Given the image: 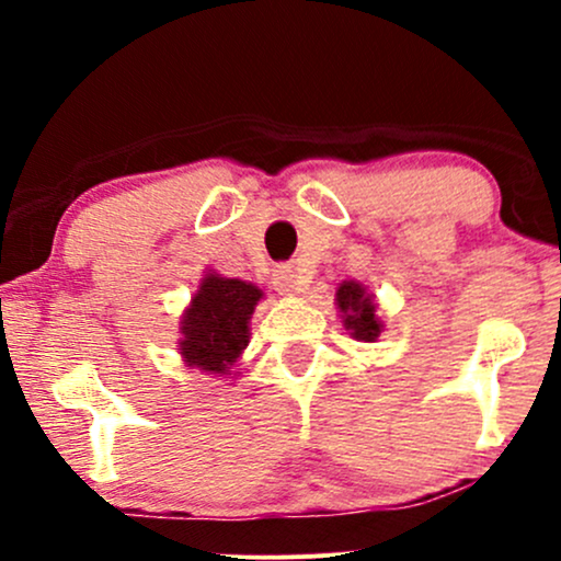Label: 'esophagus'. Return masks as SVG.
<instances>
[{"mask_svg":"<svg viewBox=\"0 0 561 561\" xmlns=\"http://www.w3.org/2000/svg\"><path fill=\"white\" fill-rule=\"evenodd\" d=\"M272 276H274V289H276V293H282V295L302 293V287H306V279H302V274L293 266V263L276 266Z\"/></svg>","mask_w":561,"mask_h":561,"instance_id":"obj_1","label":"esophagus"}]
</instances>
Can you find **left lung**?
<instances>
[{
  "label": "left lung",
  "mask_w": 561,
  "mask_h": 561,
  "mask_svg": "<svg viewBox=\"0 0 561 561\" xmlns=\"http://www.w3.org/2000/svg\"><path fill=\"white\" fill-rule=\"evenodd\" d=\"M337 306L345 313V330L356 340L371 343L382 332V324L377 319V306L371 300V295H366V289L358 282H343L337 289Z\"/></svg>",
  "instance_id": "1"
}]
</instances>
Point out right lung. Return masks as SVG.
Listing matches in <instances>:
<instances>
[{"mask_svg":"<svg viewBox=\"0 0 561 561\" xmlns=\"http://www.w3.org/2000/svg\"><path fill=\"white\" fill-rule=\"evenodd\" d=\"M261 289L242 279L208 274L184 313L182 347L184 362L197 369L227 375L229 366L248 345V319Z\"/></svg>","mask_w":561,"mask_h":561,"instance_id":"1","label":"right lung"}]
</instances>
